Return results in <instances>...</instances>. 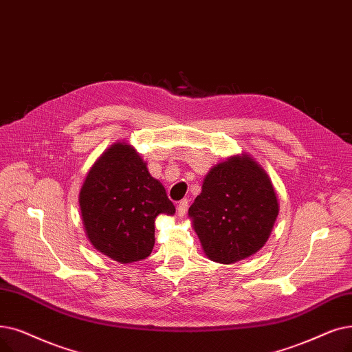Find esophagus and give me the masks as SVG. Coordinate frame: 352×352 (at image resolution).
<instances>
[{
	"label": "esophagus",
	"instance_id": "1",
	"mask_svg": "<svg viewBox=\"0 0 352 352\" xmlns=\"http://www.w3.org/2000/svg\"><path fill=\"white\" fill-rule=\"evenodd\" d=\"M188 200L187 198H184V200H181L179 203H178V206H177V212H178V216H186V212H187V210H188Z\"/></svg>",
	"mask_w": 352,
	"mask_h": 352
}]
</instances>
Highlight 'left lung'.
Returning a JSON list of instances; mask_svg holds the SVG:
<instances>
[{
    "label": "left lung",
    "mask_w": 352,
    "mask_h": 352,
    "mask_svg": "<svg viewBox=\"0 0 352 352\" xmlns=\"http://www.w3.org/2000/svg\"><path fill=\"white\" fill-rule=\"evenodd\" d=\"M279 214L267 173L250 155L212 166L188 210L206 256L232 265L261 250Z\"/></svg>",
    "instance_id": "obj_1"
}]
</instances>
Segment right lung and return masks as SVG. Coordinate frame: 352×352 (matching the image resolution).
Instances as JSON below:
<instances>
[{
    "instance_id": "right-lung-1",
    "label": "right lung",
    "mask_w": 352,
    "mask_h": 352,
    "mask_svg": "<svg viewBox=\"0 0 352 352\" xmlns=\"http://www.w3.org/2000/svg\"><path fill=\"white\" fill-rule=\"evenodd\" d=\"M85 233L98 252L119 263L146 258L155 243V219L174 204L133 146L116 142L91 165L79 194Z\"/></svg>"
}]
</instances>
